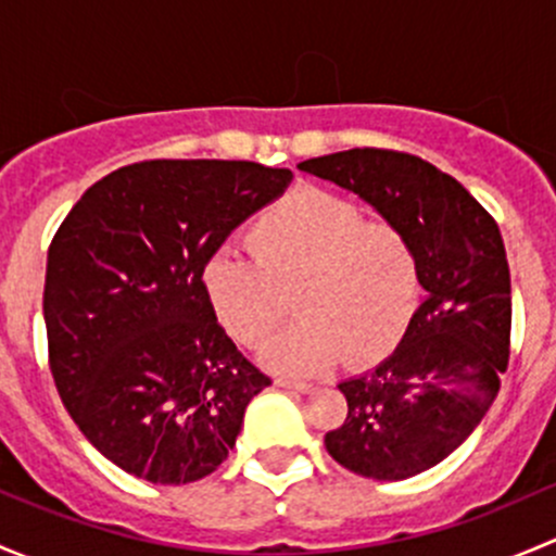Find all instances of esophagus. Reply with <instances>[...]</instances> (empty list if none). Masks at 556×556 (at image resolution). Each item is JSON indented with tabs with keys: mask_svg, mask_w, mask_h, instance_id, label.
<instances>
[{
	"mask_svg": "<svg viewBox=\"0 0 556 556\" xmlns=\"http://www.w3.org/2000/svg\"><path fill=\"white\" fill-rule=\"evenodd\" d=\"M274 384L277 387H285V390H293V392H312L314 390V384H309V382H295V379H285V377H279V379H274Z\"/></svg>",
	"mask_w": 556,
	"mask_h": 556,
	"instance_id": "esophagus-1",
	"label": "esophagus"
}]
</instances>
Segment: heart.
Masks as SVG:
<instances>
[{"mask_svg":"<svg viewBox=\"0 0 556 556\" xmlns=\"http://www.w3.org/2000/svg\"><path fill=\"white\" fill-rule=\"evenodd\" d=\"M252 255L220 250L201 285L217 323L242 344H261L293 295V325L261 350L274 371L317 374L341 357L382 361L406 333L419 304V257L395 223L366 220L341 195L304 188L257 217Z\"/></svg>","mask_w":556,"mask_h":556,"instance_id":"1","label":"heart"}]
</instances>
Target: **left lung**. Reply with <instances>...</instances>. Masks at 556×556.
Instances as JSON below:
<instances>
[{
  "instance_id": "left-lung-1",
  "label": "left lung",
  "mask_w": 556,
  "mask_h": 556,
  "mask_svg": "<svg viewBox=\"0 0 556 556\" xmlns=\"http://www.w3.org/2000/svg\"><path fill=\"white\" fill-rule=\"evenodd\" d=\"M299 169L361 195L417 250L425 295L401 344L339 384L346 419L325 433V450L352 473L408 479L450 457L501 390L511 336L501 228L457 179L417 155L355 148Z\"/></svg>"
}]
</instances>
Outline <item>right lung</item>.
Returning a JSON list of instances; mask_svg holds the SVG:
<instances>
[{
    "label": "right lung",
    "instance_id": "right-lung-1",
    "mask_svg": "<svg viewBox=\"0 0 556 556\" xmlns=\"http://www.w3.org/2000/svg\"><path fill=\"white\" fill-rule=\"evenodd\" d=\"M290 179L252 161H142L61 223L42 295L50 371L83 435L126 473L210 476L271 384L217 325L201 271Z\"/></svg>",
    "mask_w": 556,
    "mask_h": 556
}]
</instances>
